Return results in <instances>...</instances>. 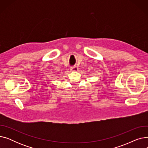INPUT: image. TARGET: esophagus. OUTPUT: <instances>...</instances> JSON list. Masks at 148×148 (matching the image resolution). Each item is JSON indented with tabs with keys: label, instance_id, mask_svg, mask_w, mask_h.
Listing matches in <instances>:
<instances>
[{
	"label": "esophagus",
	"instance_id": "34e87169",
	"mask_svg": "<svg viewBox=\"0 0 148 148\" xmlns=\"http://www.w3.org/2000/svg\"><path fill=\"white\" fill-rule=\"evenodd\" d=\"M70 69H71V71H77L79 70V68L77 66H73V67H71Z\"/></svg>",
	"mask_w": 148,
	"mask_h": 148
}]
</instances>
